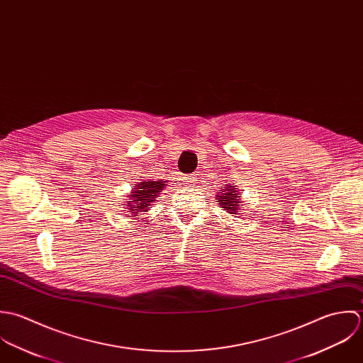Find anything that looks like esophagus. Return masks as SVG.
Wrapping results in <instances>:
<instances>
[{
	"label": "esophagus",
	"instance_id": "esophagus-1",
	"mask_svg": "<svg viewBox=\"0 0 363 363\" xmlns=\"http://www.w3.org/2000/svg\"><path fill=\"white\" fill-rule=\"evenodd\" d=\"M196 177L195 175H186V177H184V184L186 185V186H194L195 184H196Z\"/></svg>",
	"mask_w": 363,
	"mask_h": 363
}]
</instances>
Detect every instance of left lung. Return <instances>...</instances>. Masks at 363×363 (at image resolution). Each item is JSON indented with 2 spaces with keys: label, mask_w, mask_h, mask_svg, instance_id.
Here are the masks:
<instances>
[{
  "label": "left lung",
  "mask_w": 363,
  "mask_h": 363,
  "mask_svg": "<svg viewBox=\"0 0 363 363\" xmlns=\"http://www.w3.org/2000/svg\"><path fill=\"white\" fill-rule=\"evenodd\" d=\"M216 202H218V205L227 211V213L230 215H237V212L241 209V201H240V196H238V192H237V188L231 185H225L224 189L216 195Z\"/></svg>",
  "instance_id": "8db88e82"
}]
</instances>
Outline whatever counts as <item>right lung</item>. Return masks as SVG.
I'll use <instances>...</instances> for the list:
<instances>
[{
    "label": "right lung",
    "mask_w": 363,
    "mask_h": 363,
    "mask_svg": "<svg viewBox=\"0 0 363 363\" xmlns=\"http://www.w3.org/2000/svg\"><path fill=\"white\" fill-rule=\"evenodd\" d=\"M165 181H142L139 182L133 191L129 195V201L126 202L125 208L128 209L125 216L129 218H135L138 215L147 212L148 206H151L155 199L158 198V194L165 186Z\"/></svg>",
    "instance_id": "obj_1"
}]
</instances>
